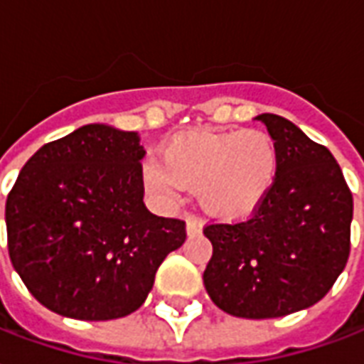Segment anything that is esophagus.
Segmentation results:
<instances>
[{"instance_id":"obj_1","label":"esophagus","mask_w":364,"mask_h":364,"mask_svg":"<svg viewBox=\"0 0 364 364\" xmlns=\"http://www.w3.org/2000/svg\"><path fill=\"white\" fill-rule=\"evenodd\" d=\"M200 231H203V222L196 216L187 218V233L189 235H198Z\"/></svg>"}]
</instances>
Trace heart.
<instances>
[{"instance_id": "1", "label": "heart", "mask_w": 364, "mask_h": 364, "mask_svg": "<svg viewBox=\"0 0 364 364\" xmlns=\"http://www.w3.org/2000/svg\"><path fill=\"white\" fill-rule=\"evenodd\" d=\"M161 164L164 169H148L156 193L171 196L177 187L196 189L208 214L239 220L270 195L282 160L270 133L247 129L177 134L161 150Z\"/></svg>"}]
</instances>
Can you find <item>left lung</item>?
<instances>
[{"label":"left lung","mask_w":364,"mask_h":364,"mask_svg":"<svg viewBox=\"0 0 364 364\" xmlns=\"http://www.w3.org/2000/svg\"><path fill=\"white\" fill-rule=\"evenodd\" d=\"M279 148L278 181L252 216L206 223L204 287L241 318H278L318 303L349 258L353 195L332 152L291 121L258 115Z\"/></svg>","instance_id":"8db88e82"}]
</instances>
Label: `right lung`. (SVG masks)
<instances>
[{
  "label": "right lung",
  "instance_id": "add662e5",
  "mask_svg": "<svg viewBox=\"0 0 364 364\" xmlns=\"http://www.w3.org/2000/svg\"><path fill=\"white\" fill-rule=\"evenodd\" d=\"M144 148L131 131L85 125L40 148L7 195L13 268L46 309L77 320L127 316L185 239V222L142 203Z\"/></svg>",
  "mask_w": 364,
  "mask_h": 364
}]
</instances>
